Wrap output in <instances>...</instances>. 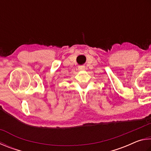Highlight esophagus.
Wrapping results in <instances>:
<instances>
[{"label": "esophagus", "mask_w": 151, "mask_h": 151, "mask_svg": "<svg viewBox=\"0 0 151 151\" xmlns=\"http://www.w3.org/2000/svg\"><path fill=\"white\" fill-rule=\"evenodd\" d=\"M78 70L79 71H82L85 70V67L84 66H80V67L78 68Z\"/></svg>", "instance_id": "esophagus-1"}]
</instances>
